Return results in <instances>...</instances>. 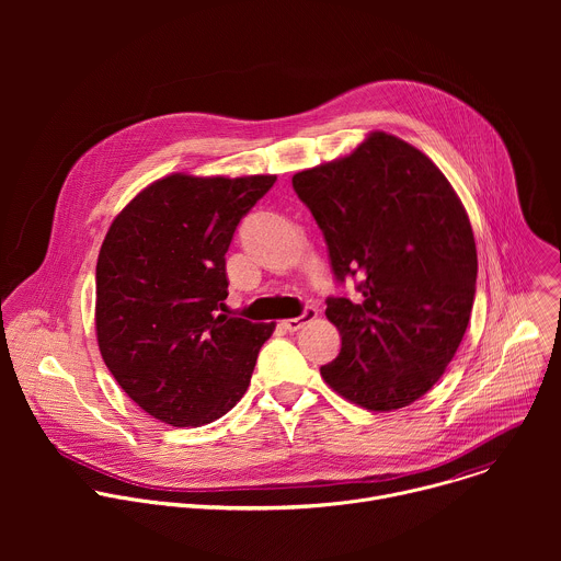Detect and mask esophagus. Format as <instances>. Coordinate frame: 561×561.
I'll return each mask as SVG.
<instances>
[{
  "mask_svg": "<svg viewBox=\"0 0 561 561\" xmlns=\"http://www.w3.org/2000/svg\"><path fill=\"white\" fill-rule=\"evenodd\" d=\"M314 317H317V310H314V308H304V312H301L299 317L282 319L279 327H282L284 331H288V333H295V331H299L306 322H310V319H314Z\"/></svg>",
  "mask_w": 561,
  "mask_h": 561,
  "instance_id": "esophagus-1",
  "label": "esophagus"
}]
</instances>
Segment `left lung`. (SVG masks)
I'll list each match as a JSON object with an SVG mask.
<instances>
[{
    "instance_id": "1",
    "label": "left lung",
    "mask_w": 561,
    "mask_h": 561,
    "mask_svg": "<svg viewBox=\"0 0 561 561\" xmlns=\"http://www.w3.org/2000/svg\"><path fill=\"white\" fill-rule=\"evenodd\" d=\"M322 228L333 275L359 277V297H329L340 355L324 381L368 411L426 394L466 333L477 249L466 208L431 159L375 130L351 154L293 175Z\"/></svg>"
}]
</instances>
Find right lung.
Returning a JSON list of instances; mask_svg holds the SVG:
<instances>
[{"label":"right lung","instance_id":"right-lung-1","mask_svg":"<svg viewBox=\"0 0 561 561\" xmlns=\"http://www.w3.org/2000/svg\"><path fill=\"white\" fill-rule=\"evenodd\" d=\"M275 175L173 173L113 219L98 257L95 329L104 364L133 402L184 428L244 397L275 324L221 314L226 251Z\"/></svg>","mask_w":561,"mask_h":561}]
</instances>
